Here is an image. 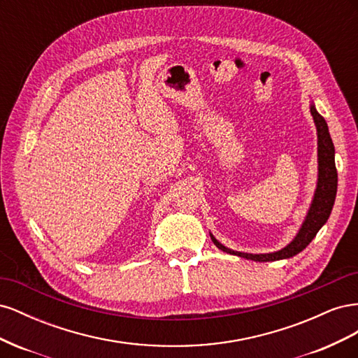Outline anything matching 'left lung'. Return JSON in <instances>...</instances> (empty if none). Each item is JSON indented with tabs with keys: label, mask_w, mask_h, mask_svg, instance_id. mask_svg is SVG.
<instances>
[{
	"label": "left lung",
	"mask_w": 358,
	"mask_h": 358,
	"mask_svg": "<svg viewBox=\"0 0 358 358\" xmlns=\"http://www.w3.org/2000/svg\"><path fill=\"white\" fill-rule=\"evenodd\" d=\"M310 115L313 117V122H315L318 136V180L315 192H313L312 203L309 206V210L305 216V221H303L299 233L285 248L268 254H248L233 251V249L227 248L216 241L213 234L210 233L212 242L216 245V248L221 249V251L262 263L291 258L301 252L303 249L312 242L313 237L317 236L321 227L327 222L334 204L336 191H338V171H336L334 164V146L331 142L326 119L317 112L315 104L313 103L310 104Z\"/></svg>",
	"instance_id": "obj_1"
}]
</instances>
